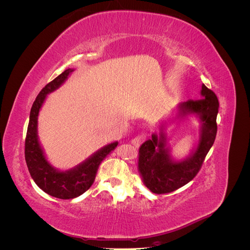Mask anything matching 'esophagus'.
Segmentation results:
<instances>
[{
  "label": "esophagus",
  "instance_id": "esophagus-1",
  "mask_svg": "<svg viewBox=\"0 0 250 250\" xmlns=\"http://www.w3.org/2000/svg\"><path fill=\"white\" fill-rule=\"evenodd\" d=\"M145 139H146V133L141 132L137 135V137H134V139H132L131 144L135 147H140L144 143V141H145Z\"/></svg>",
  "mask_w": 250,
  "mask_h": 250
}]
</instances>
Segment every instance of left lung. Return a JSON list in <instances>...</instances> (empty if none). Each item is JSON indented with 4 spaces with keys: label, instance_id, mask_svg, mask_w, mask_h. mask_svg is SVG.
Returning a JSON list of instances; mask_svg holds the SVG:
<instances>
[{
    "label": "left lung",
    "instance_id": "obj_1",
    "mask_svg": "<svg viewBox=\"0 0 250 250\" xmlns=\"http://www.w3.org/2000/svg\"><path fill=\"white\" fill-rule=\"evenodd\" d=\"M201 99L179 105L181 113H196L201 120V138L195 152L184 162H173L165 148V134L146 141L140 148L139 170L144 184L154 194L178 190L197 175L217 134L219 101L213 90L202 84Z\"/></svg>",
    "mask_w": 250,
    "mask_h": 250
}]
</instances>
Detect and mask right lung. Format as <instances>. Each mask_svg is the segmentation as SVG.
<instances>
[{
    "label": "right lung",
    "mask_w": 250,
    "mask_h": 250,
    "mask_svg": "<svg viewBox=\"0 0 250 250\" xmlns=\"http://www.w3.org/2000/svg\"><path fill=\"white\" fill-rule=\"evenodd\" d=\"M72 71L71 69L65 70L54 80L49 82L37 95L30 111L25 140V160L30 175L44 193L59 199L76 198L87 191L94 184L102 161L118 146L117 142L109 144L77 168L65 172L55 170L47 162L37 140V116L47 95L60 86Z\"/></svg>",
    "instance_id": "add662e5"
}]
</instances>
